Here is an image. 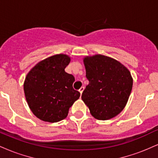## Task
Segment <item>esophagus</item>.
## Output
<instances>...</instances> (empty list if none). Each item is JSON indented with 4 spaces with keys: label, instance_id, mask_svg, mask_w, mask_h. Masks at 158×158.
<instances>
[{
    "label": "esophagus",
    "instance_id": "esophagus-1",
    "mask_svg": "<svg viewBox=\"0 0 158 158\" xmlns=\"http://www.w3.org/2000/svg\"><path fill=\"white\" fill-rule=\"evenodd\" d=\"M83 90H84V87H81V88H79V93H80V94H82Z\"/></svg>",
    "mask_w": 158,
    "mask_h": 158
}]
</instances>
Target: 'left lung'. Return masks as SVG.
Masks as SVG:
<instances>
[{
  "label": "left lung",
  "mask_w": 158,
  "mask_h": 158,
  "mask_svg": "<svg viewBox=\"0 0 158 158\" xmlns=\"http://www.w3.org/2000/svg\"><path fill=\"white\" fill-rule=\"evenodd\" d=\"M89 81L81 99L99 120L110 119L124 109L131 94L133 79L128 68L116 59L100 54L83 59Z\"/></svg>",
  "instance_id": "1"
}]
</instances>
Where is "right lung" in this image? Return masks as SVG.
Returning <instances> with one entry per match:
<instances>
[{"label":"right lung","instance_id":"obj_1","mask_svg":"<svg viewBox=\"0 0 158 158\" xmlns=\"http://www.w3.org/2000/svg\"><path fill=\"white\" fill-rule=\"evenodd\" d=\"M70 61L65 54L50 56L35 64L25 78L27 104L41 120L56 123L65 119L69 108L80 97L73 88L75 78L64 71Z\"/></svg>","mask_w":158,"mask_h":158}]
</instances>
